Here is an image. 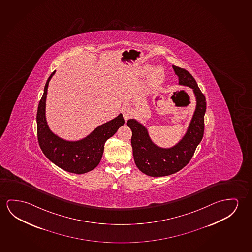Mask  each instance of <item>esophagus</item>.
<instances>
[{
    "mask_svg": "<svg viewBox=\"0 0 252 252\" xmlns=\"http://www.w3.org/2000/svg\"><path fill=\"white\" fill-rule=\"evenodd\" d=\"M121 112H122V114H123L125 120L126 121L130 117L132 116V110L130 108L129 106H127V105H125V106H123L122 109H121Z\"/></svg>",
    "mask_w": 252,
    "mask_h": 252,
    "instance_id": "34e87169",
    "label": "esophagus"
}]
</instances>
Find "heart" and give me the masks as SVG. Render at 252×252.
Here are the masks:
<instances>
[{"label": "heart", "instance_id": "b5f03b06", "mask_svg": "<svg viewBox=\"0 0 252 252\" xmlns=\"http://www.w3.org/2000/svg\"><path fill=\"white\" fill-rule=\"evenodd\" d=\"M152 70H153V67L151 65L144 66L142 72L143 74H148L149 72H151ZM164 78H165L164 71L161 68L158 67V68H155V70L152 71L149 80H150L151 85H158L162 83Z\"/></svg>", "mask_w": 252, "mask_h": 252}]
</instances>
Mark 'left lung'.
Here are the masks:
<instances>
[{
  "label": "left lung",
  "instance_id": "obj_1",
  "mask_svg": "<svg viewBox=\"0 0 252 252\" xmlns=\"http://www.w3.org/2000/svg\"><path fill=\"white\" fill-rule=\"evenodd\" d=\"M179 77V84L189 86L196 97V108L188 132L180 142L171 148H160L152 142L148 132L135 120H129L127 126L132 130L131 139L133 159L136 166L142 173L160 177L174 174L189 162L204 133V115L206 98L198 87L197 83L188 70L173 65Z\"/></svg>",
  "mask_w": 252,
  "mask_h": 252
}]
</instances>
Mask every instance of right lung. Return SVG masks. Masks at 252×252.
Wrapping results in <instances>:
<instances>
[{"mask_svg": "<svg viewBox=\"0 0 252 252\" xmlns=\"http://www.w3.org/2000/svg\"><path fill=\"white\" fill-rule=\"evenodd\" d=\"M54 73L53 71L47 80L36 113L39 146L47 158L58 167L73 174H85L99 164L105 141L124 125V118L120 114L107 123L99 126L89 136L79 141H66L58 138L49 129L45 119L47 90Z\"/></svg>", "mask_w": 252, "mask_h": 252, "instance_id": "obj_1", "label": "right lung"}]
</instances>
